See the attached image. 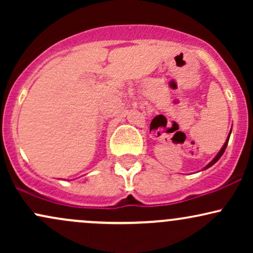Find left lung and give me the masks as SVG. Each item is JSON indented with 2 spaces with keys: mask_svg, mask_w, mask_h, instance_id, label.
Returning a JSON list of instances; mask_svg holds the SVG:
<instances>
[{
  "mask_svg": "<svg viewBox=\"0 0 253 253\" xmlns=\"http://www.w3.org/2000/svg\"><path fill=\"white\" fill-rule=\"evenodd\" d=\"M231 132H232V130H231ZM231 132H229V134H228V136H227V139H226V141H225V144H223V146L221 147V150H220V151H219V153H217V155H216L215 157H214V159H213V161L211 162L210 164H208V165H206V167H205V169H208V168H211V165H213V164H215L216 162L219 161V159H220V157H221V156L223 155V152H225L226 147H227V144H228V140H229V135H231Z\"/></svg>",
  "mask_w": 253,
  "mask_h": 253,
  "instance_id": "8db88e82",
  "label": "left lung"
}]
</instances>
